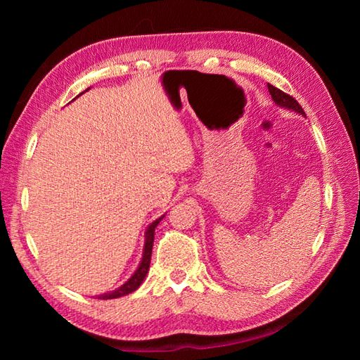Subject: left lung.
Wrapping results in <instances>:
<instances>
[{"instance_id":"1","label":"left lung","mask_w":360,"mask_h":360,"mask_svg":"<svg viewBox=\"0 0 360 360\" xmlns=\"http://www.w3.org/2000/svg\"><path fill=\"white\" fill-rule=\"evenodd\" d=\"M267 89H269V94L272 97V101L277 103L278 106H281V108L292 110V111L302 114V116L307 117V114H304L303 108H302L300 105H298V102L295 101L294 97H290L289 94L283 93V91H280L278 88H275L274 85H271V83H267Z\"/></svg>"}]
</instances>
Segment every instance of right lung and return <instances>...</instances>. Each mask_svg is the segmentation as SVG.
Wrapping results in <instances>:
<instances>
[{
	"mask_svg": "<svg viewBox=\"0 0 360 360\" xmlns=\"http://www.w3.org/2000/svg\"><path fill=\"white\" fill-rule=\"evenodd\" d=\"M89 89V88H88ZM86 89V91H88ZM85 93V91H83ZM82 93V94H83ZM165 215H162L160 218H158L156 221H153V223L147 227V231H145V243H143V252H142V259L139 266H137V269L134 271V274L129 277L124 285L119 286L117 289L111 290V292H105L102 295H97V298H102V300H108V298H119L122 295H127V294H131L134 290L142 285V281L145 278V275L148 274L150 269V259H151V250H153V241H155V229L156 226L160 223V219H162Z\"/></svg>",
	"mask_w": 360,
	"mask_h": 360,
	"instance_id": "right-lung-1",
	"label": "right lung"
}]
</instances>
